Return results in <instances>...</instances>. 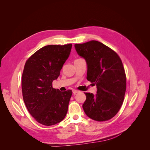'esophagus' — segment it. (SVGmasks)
Returning a JSON list of instances; mask_svg holds the SVG:
<instances>
[{
    "label": "esophagus",
    "instance_id": "obj_1",
    "mask_svg": "<svg viewBox=\"0 0 150 150\" xmlns=\"http://www.w3.org/2000/svg\"><path fill=\"white\" fill-rule=\"evenodd\" d=\"M79 91H78V90H76V89H73L72 90V93H73L74 94H76V93H79Z\"/></svg>",
    "mask_w": 150,
    "mask_h": 150
}]
</instances>
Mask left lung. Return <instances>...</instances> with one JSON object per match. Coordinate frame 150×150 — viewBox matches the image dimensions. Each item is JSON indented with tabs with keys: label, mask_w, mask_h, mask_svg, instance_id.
<instances>
[{
	"label": "left lung",
	"mask_w": 150,
	"mask_h": 150,
	"mask_svg": "<svg viewBox=\"0 0 150 150\" xmlns=\"http://www.w3.org/2000/svg\"><path fill=\"white\" fill-rule=\"evenodd\" d=\"M74 47L87 64V79L97 88L96 94L84 93V112L97 121L111 119L119 111L126 92V74L121 59L111 49L96 40L77 44Z\"/></svg>",
	"instance_id": "8db88e82"
}]
</instances>
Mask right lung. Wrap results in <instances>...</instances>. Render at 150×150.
<instances>
[{"mask_svg": "<svg viewBox=\"0 0 150 150\" xmlns=\"http://www.w3.org/2000/svg\"><path fill=\"white\" fill-rule=\"evenodd\" d=\"M72 44L48 45L26 61L22 76V96L30 114L39 123L51 126L65 117L72 91L54 89L52 81L60 75Z\"/></svg>", "mask_w": 150, "mask_h": 150, "instance_id": "obj_1", "label": "right lung"}]
</instances>
